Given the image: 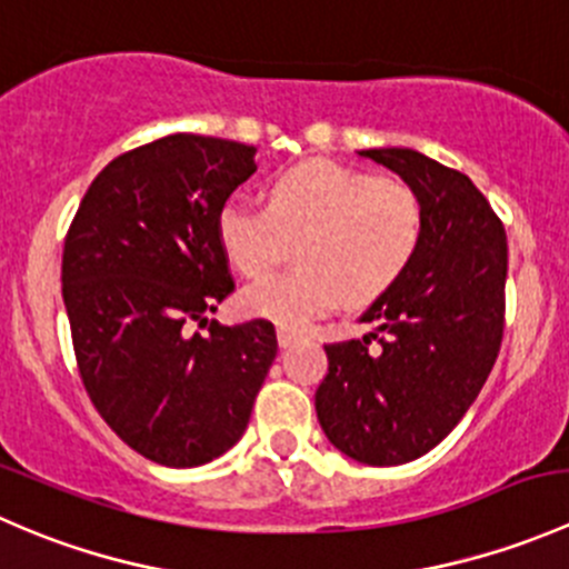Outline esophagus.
Returning a JSON list of instances; mask_svg holds the SVG:
<instances>
[{
  "label": "esophagus",
  "instance_id": "obj_1",
  "mask_svg": "<svg viewBox=\"0 0 569 569\" xmlns=\"http://www.w3.org/2000/svg\"><path fill=\"white\" fill-rule=\"evenodd\" d=\"M297 341H302V332L289 330V327H280V330H278V343H280V347L289 349V347H295Z\"/></svg>",
  "mask_w": 569,
  "mask_h": 569
}]
</instances>
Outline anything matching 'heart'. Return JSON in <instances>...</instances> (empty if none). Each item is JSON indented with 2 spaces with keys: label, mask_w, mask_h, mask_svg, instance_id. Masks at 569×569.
Segmentation results:
<instances>
[{
  "label": "heart",
  "mask_w": 569,
  "mask_h": 569,
  "mask_svg": "<svg viewBox=\"0 0 569 569\" xmlns=\"http://www.w3.org/2000/svg\"><path fill=\"white\" fill-rule=\"evenodd\" d=\"M217 239L248 278L297 244L289 272L242 291V311L289 330L349 306H369L412 267L423 242V206L407 183L332 162H306L267 187V206L231 198L217 211Z\"/></svg>",
  "instance_id": "obj_1"
}]
</instances>
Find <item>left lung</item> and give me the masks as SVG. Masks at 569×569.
I'll return each mask as SVG.
<instances>
[{
  "label": "left lung",
  "instance_id": "8db88e82",
  "mask_svg": "<svg viewBox=\"0 0 569 569\" xmlns=\"http://www.w3.org/2000/svg\"><path fill=\"white\" fill-rule=\"evenodd\" d=\"M360 157L418 194L423 242L399 283L360 317L375 321V332L325 347L317 416L338 451L382 468L435 449L485 386L503 336L507 233L460 170L412 148Z\"/></svg>",
  "mask_w": 569,
  "mask_h": 569
}]
</instances>
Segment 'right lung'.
Returning <instances> with one entry per match:
<instances>
[{
	"mask_svg": "<svg viewBox=\"0 0 569 569\" xmlns=\"http://www.w3.org/2000/svg\"><path fill=\"white\" fill-rule=\"evenodd\" d=\"M256 148L168 134L120 153L79 203L62 302L84 391L126 446L168 468L226 455L278 355L272 321L206 313L233 291L217 211L256 173ZM198 320L209 333H189Z\"/></svg>",
	"mask_w": 569,
	"mask_h": 569,
	"instance_id": "obj_1",
	"label": "right lung"
}]
</instances>
